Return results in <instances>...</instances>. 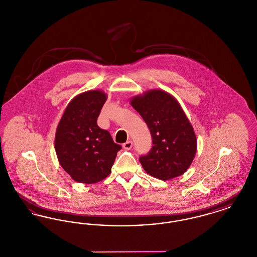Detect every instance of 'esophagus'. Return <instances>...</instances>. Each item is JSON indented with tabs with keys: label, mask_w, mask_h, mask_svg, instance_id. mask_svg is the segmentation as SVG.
Listing matches in <instances>:
<instances>
[{
	"label": "esophagus",
	"mask_w": 257,
	"mask_h": 257,
	"mask_svg": "<svg viewBox=\"0 0 257 257\" xmlns=\"http://www.w3.org/2000/svg\"><path fill=\"white\" fill-rule=\"evenodd\" d=\"M123 148L125 149V150H130L132 147H133V143L131 142V141H128V142H126L125 144H123Z\"/></svg>",
	"instance_id": "34e87169"
}]
</instances>
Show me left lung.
Segmentation results:
<instances>
[{"mask_svg": "<svg viewBox=\"0 0 257 257\" xmlns=\"http://www.w3.org/2000/svg\"><path fill=\"white\" fill-rule=\"evenodd\" d=\"M130 104L152 136L151 150L140 157L144 170L164 181L182 175L196 156L197 140L179 102L165 90L150 89L133 96Z\"/></svg>", "mask_w": 257, "mask_h": 257, "instance_id": "left-lung-1", "label": "left lung"}]
</instances>
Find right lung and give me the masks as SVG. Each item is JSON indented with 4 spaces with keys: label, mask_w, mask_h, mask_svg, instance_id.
Segmentation results:
<instances>
[{
    "label": "right lung",
    "mask_w": 257,
    "mask_h": 257,
    "mask_svg": "<svg viewBox=\"0 0 257 257\" xmlns=\"http://www.w3.org/2000/svg\"><path fill=\"white\" fill-rule=\"evenodd\" d=\"M108 95L87 90L68 103L55 136V150L61 168L78 183L94 184L110 172L117 151L107 130L99 128L97 117Z\"/></svg>",
    "instance_id": "obj_1"
}]
</instances>
